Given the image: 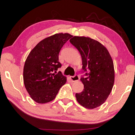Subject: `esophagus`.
<instances>
[{"mask_svg": "<svg viewBox=\"0 0 135 135\" xmlns=\"http://www.w3.org/2000/svg\"><path fill=\"white\" fill-rule=\"evenodd\" d=\"M70 79L72 81H76L79 80L80 77H79L78 75L76 74V75H74V76H70Z\"/></svg>", "mask_w": 135, "mask_h": 135, "instance_id": "esophagus-1", "label": "esophagus"}]
</instances>
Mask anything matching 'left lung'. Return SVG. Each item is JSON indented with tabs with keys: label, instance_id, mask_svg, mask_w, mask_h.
<instances>
[{
	"label": "left lung",
	"instance_id": "8db88e82",
	"mask_svg": "<svg viewBox=\"0 0 135 135\" xmlns=\"http://www.w3.org/2000/svg\"><path fill=\"white\" fill-rule=\"evenodd\" d=\"M70 42L81 55L82 73H85L80 79L84 89L76 93L77 100L86 108H95L104 103L113 89V60L106 47L92 38L74 36Z\"/></svg>",
	"mask_w": 135,
	"mask_h": 135
}]
</instances>
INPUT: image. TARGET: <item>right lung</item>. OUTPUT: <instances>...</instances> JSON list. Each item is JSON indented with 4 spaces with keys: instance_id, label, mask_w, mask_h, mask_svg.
I'll return each mask as SVG.
<instances>
[{
    "instance_id": "right-lung-1",
    "label": "right lung",
    "mask_w": 135,
    "mask_h": 135,
    "mask_svg": "<svg viewBox=\"0 0 135 135\" xmlns=\"http://www.w3.org/2000/svg\"><path fill=\"white\" fill-rule=\"evenodd\" d=\"M70 34L58 33L45 38L31 50L25 62L23 79L30 97L38 104L51 102L67 79L56 73L61 64L59 54L64 45L72 37Z\"/></svg>"
}]
</instances>
